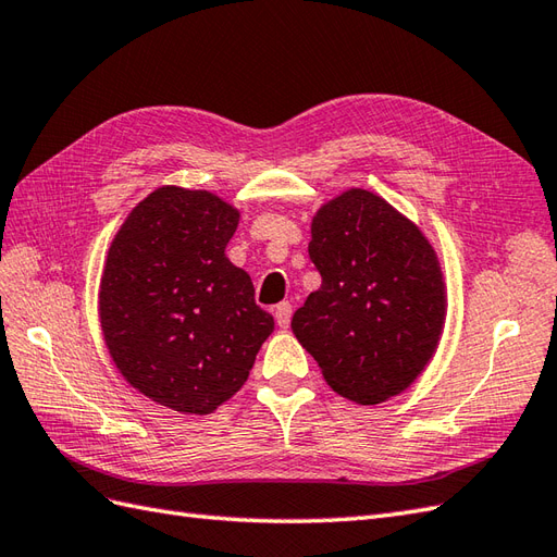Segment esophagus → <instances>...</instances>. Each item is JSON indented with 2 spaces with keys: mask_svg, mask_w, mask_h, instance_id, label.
I'll list each match as a JSON object with an SVG mask.
<instances>
[{
  "mask_svg": "<svg viewBox=\"0 0 557 557\" xmlns=\"http://www.w3.org/2000/svg\"><path fill=\"white\" fill-rule=\"evenodd\" d=\"M275 322L280 330H287L292 322V306L289 304H277L275 306Z\"/></svg>",
  "mask_w": 557,
  "mask_h": 557,
  "instance_id": "esophagus-1",
  "label": "esophagus"
}]
</instances>
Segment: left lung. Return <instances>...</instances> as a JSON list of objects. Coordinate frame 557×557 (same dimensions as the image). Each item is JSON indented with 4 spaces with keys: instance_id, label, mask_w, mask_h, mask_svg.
I'll list each match as a JSON object with an SVG mask.
<instances>
[{
    "instance_id": "left-lung-1",
    "label": "left lung",
    "mask_w": 557,
    "mask_h": 557,
    "mask_svg": "<svg viewBox=\"0 0 557 557\" xmlns=\"http://www.w3.org/2000/svg\"><path fill=\"white\" fill-rule=\"evenodd\" d=\"M308 253L322 284L294 312L292 332L330 388L381 405L414 383L440 346L447 287L437 251L386 199L350 188L310 223Z\"/></svg>"
}]
</instances>
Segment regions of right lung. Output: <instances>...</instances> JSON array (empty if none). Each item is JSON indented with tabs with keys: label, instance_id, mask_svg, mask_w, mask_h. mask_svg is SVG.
Returning a JSON list of instances; mask_svg holds the SVG:
<instances>
[{
	"label": "right lung",
	"instance_id": "obj_1",
	"mask_svg": "<svg viewBox=\"0 0 557 557\" xmlns=\"http://www.w3.org/2000/svg\"><path fill=\"white\" fill-rule=\"evenodd\" d=\"M239 211L209 190L162 185L112 237L98 318L129 386L178 414L205 417L245 386L275 320L225 247Z\"/></svg>",
	"mask_w": 557,
	"mask_h": 557
}]
</instances>
